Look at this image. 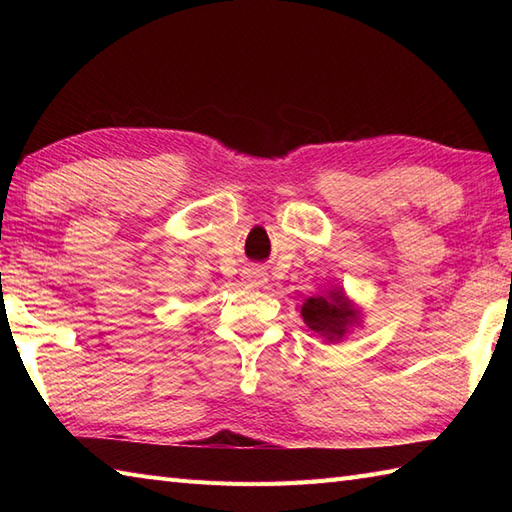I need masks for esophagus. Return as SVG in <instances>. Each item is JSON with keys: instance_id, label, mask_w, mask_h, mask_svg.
<instances>
[{"instance_id": "1", "label": "esophagus", "mask_w": 512, "mask_h": 512, "mask_svg": "<svg viewBox=\"0 0 512 512\" xmlns=\"http://www.w3.org/2000/svg\"><path fill=\"white\" fill-rule=\"evenodd\" d=\"M246 281L250 286H264L268 281V275L262 273V270H250V273H246Z\"/></svg>"}]
</instances>
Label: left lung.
<instances>
[{"instance_id":"8db88e82","label":"left lung","mask_w":512,"mask_h":512,"mask_svg":"<svg viewBox=\"0 0 512 512\" xmlns=\"http://www.w3.org/2000/svg\"><path fill=\"white\" fill-rule=\"evenodd\" d=\"M303 323L308 325L312 332L321 334L328 341H341L343 336L350 332L352 325L358 323V312L352 301L345 297L341 288L330 290L323 297H310L303 301L301 306Z\"/></svg>"}]
</instances>
